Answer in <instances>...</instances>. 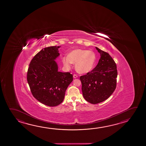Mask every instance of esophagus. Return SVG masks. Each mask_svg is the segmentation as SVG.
<instances>
[{
  "mask_svg": "<svg viewBox=\"0 0 146 146\" xmlns=\"http://www.w3.org/2000/svg\"><path fill=\"white\" fill-rule=\"evenodd\" d=\"M73 77H74V78H76L78 77V76L76 74H74L73 75Z\"/></svg>",
  "mask_w": 146,
  "mask_h": 146,
  "instance_id": "1",
  "label": "esophagus"
}]
</instances>
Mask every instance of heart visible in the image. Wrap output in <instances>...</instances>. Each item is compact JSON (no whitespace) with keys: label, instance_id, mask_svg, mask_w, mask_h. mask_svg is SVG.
<instances>
[{"label":"heart","instance_id":"b5f03b06","mask_svg":"<svg viewBox=\"0 0 146 146\" xmlns=\"http://www.w3.org/2000/svg\"><path fill=\"white\" fill-rule=\"evenodd\" d=\"M95 62L94 52L84 49L74 50L68 56H64L62 58L64 66L70 68L72 64H75V69L79 73H87L91 71Z\"/></svg>","mask_w":146,"mask_h":146}]
</instances>
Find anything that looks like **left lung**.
<instances>
[{"label": "left lung", "instance_id": "1", "mask_svg": "<svg viewBox=\"0 0 146 146\" xmlns=\"http://www.w3.org/2000/svg\"><path fill=\"white\" fill-rule=\"evenodd\" d=\"M95 48L100 55L98 64L91 72L80 77L83 96L92 104L102 102L110 97L116 89L117 76L116 64L112 58Z\"/></svg>", "mask_w": 146, "mask_h": 146}]
</instances>
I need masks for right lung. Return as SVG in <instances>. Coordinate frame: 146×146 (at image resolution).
I'll return each instance as SVG.
<instances>
[{
	"instance_id": "add662e5",
	"label": "right lung",
	"mask_w": 146,
	"mask_h": 146,
	"mask_svg": "<svg viewBox=\"0 0 146 146\" xmlns=\"http://www.w3.org/2000/svg\"><path fill=\"white\" fill-rule=\"evenodd\" d=\"M60 46L46 47L39 52L29 64L27 80L34 97L44 105L57 106L64 100L67 88L73 81L70 72L58 71L55 60Z\"/></svg>"
}]
</instances>
